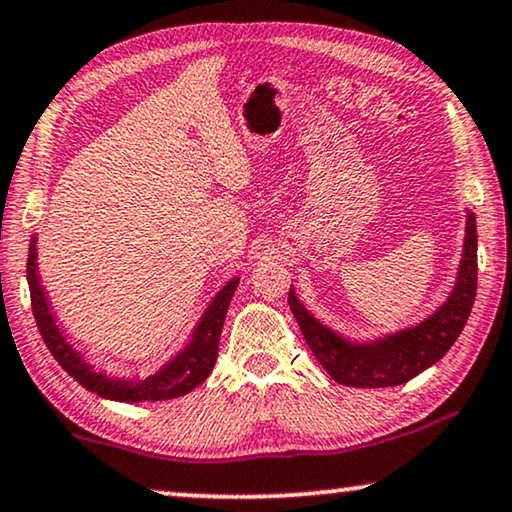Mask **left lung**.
Instances as JSON below:
<instances>
[{"mask_svg": "<svg viewBox=\"0 0 512 512\" xmlns=\"http://www.w3.org/2000/svg\"><path fill=\"white\" fill-rule=\"evenodd\" d=\"M478 233L476 214L466 210L464 249L453 291L427 318L411 328L374 339H351L325 325L302 305L291 286L288 305L298 321L311 353L332 379L351 388H392L411 381L439 362L464 330L476 300Z\"/></svg>", "mask_w": 512, "mask_h": 512, "instance_id": "1", "label": "left lung"}]
</instances>
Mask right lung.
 <instances>
[{
  "mask_svg": "<svg viewBox=\"0 0 512 512\" xmlns=\"http://www.w3.org/2000/svg\"><path fill=\"white\" fill-rule=\"evenodd\" d=\"M36 235L29 242L27 254V284L29 295H32V309L36 325L46 342L48 351L55 355V360L66 369V374L73 376L83 388L103 399H113V402H161V399H173L187 395L201 385L210 376L214 362H217L219 337L224 328V318L228 305H231L235 288L240 284V277H233L219 288L217 295L210 300V305L198 318V323L191 330L180 351L173 358H168L159 372H154L147 379H131V376H113L106 374L103 369H96L92 362L85 360V355L66 339L64 330L59 328L57 316L50 307V298L39 277V263H36Z\"/></svg>",
  "mask_w": 512,
  "mask_h": 512,
  "instance_id": "add662e5",
  "label": "right lung"
}]
</instances>
